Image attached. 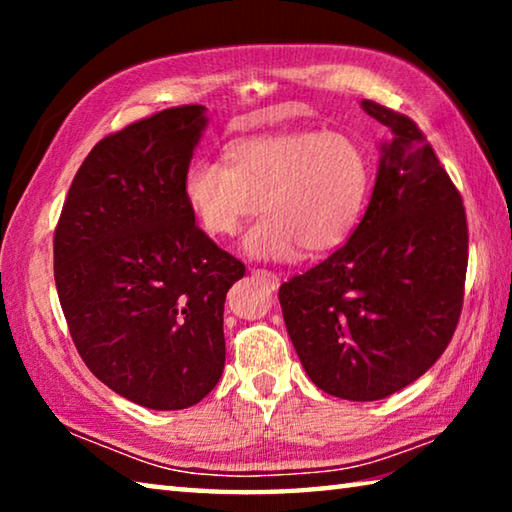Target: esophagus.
Here are the masks:
<instances>
[{
	"label": "esophagus",
	"instance_id": "esophagus-1",
	"mask_svg": "<svg viewBox=\"0 0 512 512\" xmlns=\"http://www.w3.org/2000/svg\"><path fill=\"white\" fill-rule=\"evenodd\" d=\"M250 275H255V277H259V280H264L271 289L280 287V275L266 271V268H250Z\"/></svg>",
	"mask_w": 512,
	"mask_h": 512
}]
</instances>
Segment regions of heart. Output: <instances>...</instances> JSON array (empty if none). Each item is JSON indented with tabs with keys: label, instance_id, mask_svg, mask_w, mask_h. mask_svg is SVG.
Masks as SVG:
<instances>
[{
	"label": "heart",
	"instance_id": "heart-1",
	"mask_svg": "<svg viewBox=\"0 0 512 512\" xmlns=\"http://www.w3.org/2000/svg\"><path fill=\"white\" fill-rule=\"evenodd\" d=\"M228 160L198 158L185 173V201L205 232L228 237L266 212L244 235L246 255L298 259L348 241L372 187V162L350 135L293 131L246 137Z\"/></svg>",
	"mask_w": 512,
	"mask_h": 512
}]
</instances>
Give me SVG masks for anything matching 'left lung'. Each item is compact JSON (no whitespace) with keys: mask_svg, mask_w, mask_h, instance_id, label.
<instances>
[{"mask_svg":"<svg viewBox=\"0 0 512 512\" xmlns=\"http://www.w3.org/2000/svg\"><path fill=\"white\" fill-rule=\"evenodd\" d=\"M361 108L391 131L368 210L348 244L280 287L287 332L309 379L341 400L372 402L422 377L463 309V198L413 119Z\"/></svg>","mask_w":512,"mask_h":512,"instance_id":"1","label":"left lung"}]
</instances>
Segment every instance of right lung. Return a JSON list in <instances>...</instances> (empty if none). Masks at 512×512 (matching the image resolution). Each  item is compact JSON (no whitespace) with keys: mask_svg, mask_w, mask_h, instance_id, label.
Wrapping results in <instances>:
<instances>
[{"mask_svg":"<svg viewBox=\"0 0 512 512\" xmlns=\"http://www.w3.org/2000/svg\"><path fill=\"white\" fill-rule=\"evenodd\" d=\"M205 126L203 106H178L103 137L54 232L56 289L81 359L155 411L194 406L221 379L225 293L246 273L185 201Z\"/></svg>","mask_w":512,"mask_h":512,"instance_id":"obj_1","label":"right lung"}]
</instances>
